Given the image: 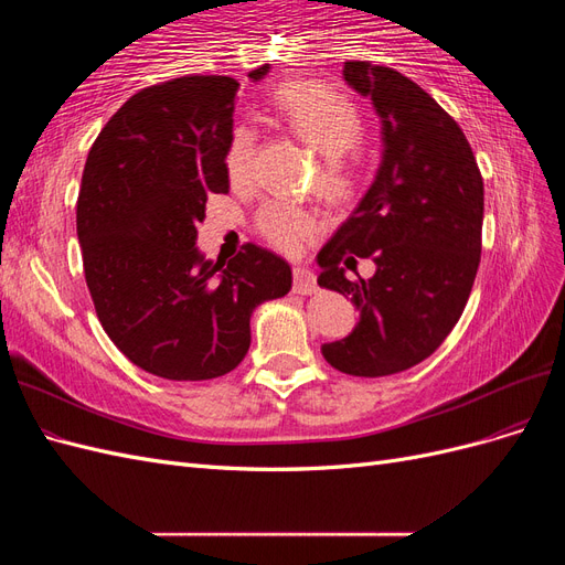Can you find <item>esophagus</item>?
Here are the masks:
<instances>
[{
    "mask_svg": "<svg viewBox=\"0 0 565 565\" xmlns=\"http://www.w3.org/2000/svg\"><path fill=\"white\" fill-rule=\"evenodd\" d=\"M295 292L297 295H316L318 292V282L316 276L303 266L295 268Z\"/></svg>",
    "mask_w": 565,
    "mask_h": 565,
    "instance_id": "1",
    "label": "esophagus"
}]
</instances>
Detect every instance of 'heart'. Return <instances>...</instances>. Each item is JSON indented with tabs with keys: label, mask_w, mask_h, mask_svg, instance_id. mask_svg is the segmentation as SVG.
I'll return each mask as SVG.
<instances>
[{
	"label": "heart",
	"mask_w": 565,
	"mask_h": 565,
	"mask_svg": "<svg viewBox=\"0 0 565 565\" xmlns=\"http://www.w3.org/2000/svg\"><path fill=\"white\" fill-rule=\"evenodd\" d=\"M270 106L280 122L313 146L322 158L320 185L332 200H344L353 191V169L347 152L363 141V117L347 96L313 82H287L273 92ZM254 131L235 127L226 150L231 179L243 181L252 174ZM256 228L282 252H297L318 231L313 212L282 200H270L256 214Z\"/></svg>",
	"instance_id": "heart-1"
}]
</instances>
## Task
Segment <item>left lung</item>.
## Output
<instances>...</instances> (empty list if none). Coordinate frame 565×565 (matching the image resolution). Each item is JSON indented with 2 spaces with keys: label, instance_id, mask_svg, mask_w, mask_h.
<instances>
[{
  "label": "left lung",
  "instance_id": "obj_1",
  "mask_svg": "<svg viewBox=\"0 0 565 565\" xmlns=\"http://www.w3.org/2000/svg\"><path fill=\"white\" fill-rule=\"evenodd\" d=\"M344 79L382 119V162L318 252V285L361 311L322 355L353 377H386L429 358L465 311L481 262L483 179L465 131L419 84L367 61H347ZM355 255L379 266L372 279L345 278Z\"/></svg>",
  "mask_w": 565,
  "mask_h": 565
}]
</instances>
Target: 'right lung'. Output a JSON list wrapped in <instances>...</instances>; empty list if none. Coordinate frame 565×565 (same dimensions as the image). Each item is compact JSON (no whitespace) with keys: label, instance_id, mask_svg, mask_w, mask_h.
Wrapping results in <instances>:
<instances>
[{"label":"right lung","instance_id":"obj_1","mask_svg":"<svg viewBox=\"0 0 565 565\" xmlns=\"http://www.w3.org/2000/svg\"><path fill=\"white\" fill-rule=\"evenodd\" d=\"M237 89L224 75L141 89L100 129L84 164L77 237L96 316L134 365L162 380L235 370L252 311L292 287V268L264 247L247 243L228 264L195 247L207 198L228 193Z\"/></svg>","mask_w":565,"mask_h":565}]
</instances>
